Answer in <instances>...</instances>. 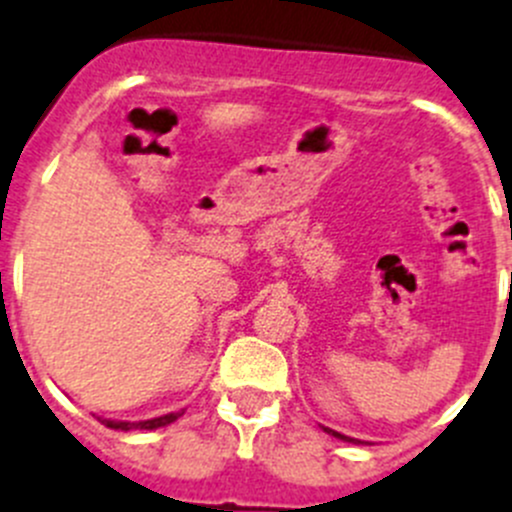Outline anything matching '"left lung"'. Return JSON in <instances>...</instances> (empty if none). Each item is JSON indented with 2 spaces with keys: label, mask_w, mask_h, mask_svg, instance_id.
Here are the masks:
<instances>
[{
  "label": "left lung",
  "mask_w": 512,
  "mask_h": 512,
  "mask_svg": "<svg viewBox=\"0 0 512 512\" xmlns=\"http://www.w3.org/2000/svg\"><path fill=\"white\" fill-rule=\"evenodd\" d=\"M323 432H328V434H331V437H336V439H343V442H351V444H369V442H361V439L346 437V434L336 432V429H328V427H323Z\"/></svg>",
  "instance_id": "left-lung-1"
}]
</instances>
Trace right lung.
I'll list each match as a JSON object with an SVG mask.
<instances>
[{"instance_id":"add662e5","label":"right lung","mask_w":512,"mask_h":512,"mask_svg":"<svg viewBox=\"0 0 512 512\" xmlns=\"http://www.w3.org/2000/svg\"><path fill=\"white\" fill-rule=\"evenodd\" d=\"M184 414V409L181 412H171V414H164V417H154V419H143V422H116V419H100V422L105 424V427L111 429H121V432H131V429H159V427H166V424L176 422V419Z\"/></svg>"}]
</instances>
